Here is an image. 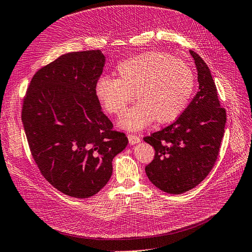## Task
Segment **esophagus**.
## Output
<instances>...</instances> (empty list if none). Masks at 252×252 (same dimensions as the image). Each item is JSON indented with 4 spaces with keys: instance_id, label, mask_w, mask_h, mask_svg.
<instances>
[{
    "instance_id": "34e87169",
    "label": "esophagus",
    "mask_w": 252,
    "mask_h": 252,
    "mask_svg": "<svg viewBox=\"0 0 252 252\" xmlns=\"http://www.w3.org/2000/svg\"><path fill=\"white\" fill-rule=\"evenodd\" d=\"M128 140H129V144L130 145H134L138 144L141 142V138L135 134H128Z\"/></svg>"
}]
</instances>
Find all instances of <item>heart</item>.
<instances>
[{
  "label": "heart",
  "instance_id": "b5f03b06",
  "mask_svg": "<svg viewBox=\"0 0 252 252\" xmlns=\"http://www.w3.org/2000/svg\"><path fill=\"white\" fill-rule=\"evenodd\" d=\"M118 79L101 78L95 96L106 112L121 116L134 98L135 103L120 120L126 130H141L156 120L167 124L177 120L187 107L194 89L190 66L164 52L141 53L121 62Z\"/></svg>",
  "mask_w": 252,
  "mask_h": 252
}]
</instances>
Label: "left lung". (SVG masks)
<instances>
[{
  "instance_id": "8db88e82",
  "label": "left lung",
  "mask_w": 252,
  "mask_h": 252,
  "mask_svg": "<svg viewBox=\"0 0 252 252\" xmlns=\"http://www.w3.org/2000/svg\"><path fill=\"white\" fill-rule=\"evenodd\" d=\"M197 69L199 91L177 121L145 136L155 148L152 162L145 167L150 182L162 191L181 194L207 177L219 156L225 132L226 110L208 66L190 50Z\"/></svg>"
}]
</instances>
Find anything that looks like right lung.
<instances>
[{
    "instance_id": "1",
    "label": "right lung",
    "mask_w": 252,
    "mask_h": 252,
    "mask_svg": "<svg viewBox=\"0 0 252 252\" xmlns=\"http://www.w3.org/2000/svg\"><path fill=\"white\" fill-rule=\"evenodd\" d=\"M104 65L101 50L66 53L35 72L23 101L35 164L53 187L78 199L107 184L113 158L128 144L123 132L112 130L95 96Z\"/></svg>"
}]
</instances>
